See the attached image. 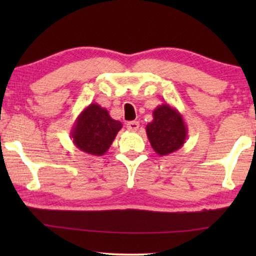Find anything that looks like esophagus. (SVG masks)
<instances>
[{
    "instance_id": "obj_1",
    "label": "esophagus",
    "mask_w": 256,
    "mask_h": 256,
    "mask_svg": "<svg viewBox=\"0 0 256 256\" xmlns=\"http://www.w3.org/2000/svg\"><path fill=\"white\" fill-rule=\"evenodd\" d=\"M140 127V124L138 121H130L127 124V129L128 130H132V132H136Z\"/></svg>"
}]
</instances>
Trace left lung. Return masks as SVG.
Wrapping results in <instances>:
<instances>
[{
  "label": "left lung",
  "instance_id": "obj_1",
  "mask_svg": "<svg viewBox=\"0 0 256 256\" xmlns=\"http://www.w3.org/2000/svg\"><path fill=\"white\" fill-rule=\"evenodd\" d=\"M146 132L157 155L168 156L180 149L188 138V127L178 110L163 104L155 108Z\"/></svg>",
  "mask_w": 256,
  "mask_h": 256
}]
</instances>
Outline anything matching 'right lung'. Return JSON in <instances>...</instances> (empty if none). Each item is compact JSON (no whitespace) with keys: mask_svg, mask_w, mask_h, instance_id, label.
Instances as JSON below:
<instances>
[{"mask_svg":"<svg viewBox=\"0 0 256 256\" xmlns=\"http://www.w3.org/2000/svg\"><path fill=\"white\" fill-rule=\"evenodd\" d=\"M122 128L120 121L110 118L106 108L96 102L84 108L71 130L74 146L93 156H102Z\"/></svg>","mask_w":256,"mask_h":256,"instance_id":"add662e5","label":"right lung"}]
</instances>
